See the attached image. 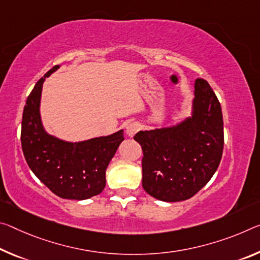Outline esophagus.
I'll return each instance as SVG.
<instances>
[{
    "mask_svg": "<svg viewBox=\"0 0 260 260\" xmlns=\"http://www.w3.org/2000/svg\"><path fill=\"white\" fill-rule=\"evenodd\" d=\"M140 128H141V126H140V123L138 122H131L127 125L126 127V133L128 137H134L135 134L138 133V132L140 131Z\"/></svg>",
    "mask_w": 260,
    "mask_h": 260,
    "instance_id": "obj_1",
    "label": "esophagus"
}]
</instances>
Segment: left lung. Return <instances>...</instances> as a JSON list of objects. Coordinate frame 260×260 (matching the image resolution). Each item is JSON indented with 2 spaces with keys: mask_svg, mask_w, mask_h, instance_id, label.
<instances>
[{
  "mask_svg": "<svg viewBox=\"0 0 260 260\" xmlns=\"http://www.w3.org/2000/svg\"><path fill=\"white\" fill-rule=\"evenodd\" d=\"M193 115L172 128L139 132L142 187L156 199L192 198L219 168L224 145L220 102L204 78H197Z\"/></svg>",
  "mask_w": 260,
  "mask_h": 260,
  "instance_id": "obj_1",
  "label": "left lung"
}]
</instances>
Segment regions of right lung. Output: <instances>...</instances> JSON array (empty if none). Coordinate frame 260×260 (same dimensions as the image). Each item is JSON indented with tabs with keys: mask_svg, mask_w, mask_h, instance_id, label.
Returning a JSON list of instances; mask_svg holds the SVG:
<instances>
[{
	"mask_svg": "<svg viewBox=\"0 0 260 260\" xmlns=\"http://www.w3.org/2000/svg\"><path fill=\"white\" fill-rule=\"evenodd\" d=\"M56 69L57 66L37 82L26 100L20 131L23 154L32 172L54 194L88 199L104 189L106 168L123 140L122 131L80 143L48 135L40 122L39 103L45 77Z\"/></svg>",
	"mask_w": 260,
	"mask_h": 260,
	"instance_id": "right-lung-1",
	"label": "right lung"
}]
</instances>
